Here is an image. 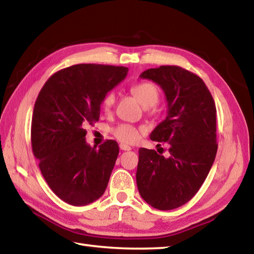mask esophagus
<instances>
[{"label":"esophagus","mask_w":254,"mask_h":254,"mask_svg":"<svg viewBox=\"0 0 254 254\" xmlns=\"http://www.w3.org/2000/svg\"><path fill=\"white\" fill-rule=\"evenodd\" d=\"M120 149L123 150V151H130L131 146H128L127 144H123V143H121V144H120Z\"/></svg>","instance_id":"esophagus-1"}]
</instances>
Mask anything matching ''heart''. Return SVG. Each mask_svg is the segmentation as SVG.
I'll use <instances>...</instances> for the list:
<instances>
[{"instance_id":"1","label":"heart","mask_w":254,"mask_h":254,"mask_svg":"<svg viewBox=\"0 0 254 254\" xmlns=\"http://www.w3.org/2000/svg\"><path fill=\"white\" fill-rule=\"evenodd\" d=\"M131 93L137 100L143 108H151L158 103L159 91L153 83L141 82L131 87ZM115 102V94L113 92H109L103 100V110L105 112H110ZM113 134L118 140L124 143H134L139 139L140 132L136 127L130 124H121L113 130Z\"/></svg>"}]
</instances>
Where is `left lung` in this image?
I'll return each instance as SVG.
<instances>
[{
  "label": "left lung",
  "instance_id": "obj_1",
  "mask_svg": "<svg viewBox=\"0 0 254 254\" xmlns=\"http://www.w3.org/2000/svg\"><path fill=\"white\" fill-rule=\"evenodd\" d=\"M160 85L168 102L167 118L150 134L169 143L164 158L141 147L136 184L146 203L158 210L186 204L199 191L214 162L216 109L201 77L175 65H162L141 73Z\"/></svg>",
  "mask_w": 254,
  "mask_h": 254
}]
</instances>
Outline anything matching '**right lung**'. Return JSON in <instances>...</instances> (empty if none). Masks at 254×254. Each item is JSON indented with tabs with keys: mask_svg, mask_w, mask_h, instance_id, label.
<instances>
[{
	"mask_svg": "<svg viewBox=\"0 0 254 254\" xmlns=\"http://www.w3.org/2000/svg\"><path fill=\"white\" fill-rule=\"evenodd\" d=\"M127 71L126 66L76 64L51 76L35 101L32 150L51 190L68 204H90L108 187L119 145L108 140L92 147L85 141V127L99 121L105 95Z\"/></svg>",
	"mask_w": 254,
	"mask_h": 254,
	"instance_id": "right-lung-1",
	"label": "right lung"
}]
</instances>
